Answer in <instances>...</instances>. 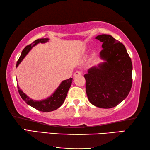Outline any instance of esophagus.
<instances>
[{"label": "esophagus", "instance_id": "34e87169", "mask_svg": "<svg viewBox=\"0 0 150 150\" xmlns=\"http://www.w3.org/2000/svg\"><path fill=\"white\" fill-rule=\"evenodd\" d=\"M81 74H82V73H81V71H77L75 72L74 73V77H76V76H79V75H81Z\"/></svg>", "mask_w": 150, "mask_h": 150}]
</instances>
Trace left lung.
Wrapping results in <instances>:
<instances>
[{
	"mask_svg": "<svg viewBox=\"0 0 150 150\" xmlns=\"http://www.w3.org/2000/svg\"><path fill=\"white\" fill-rule=\"evenodd\" d=\"M95 38L103 42L100 57L104 60L84 75L86 93L98 108L115 107L127 97L132 85V63L124 45L110 35Z\"/></svg>",
	"mask_w": 150,
	"mask_h": 150,
	"instance_id": "left-lung-1",
	"label": "left lung"
}]
</instances>
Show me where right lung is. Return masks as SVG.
Masks as SVG:
<instances>
[{
    "label": "right lung",
    "instance_id": "add662e5",
    "mask_svg": "<svg viewBox=\"0 0 150 150\" xmlns=\"http://www.w3.org/2000/svg\"><path fill=\"white\" fill-rule=\"evenodd\" d=\"M48 41H49V39L48 38L38 39L36 40H35L32 44L25 47L24 49L22 50L21 55H20V58L18 60L16 63V67L18 66L20 62L23 60L25 56L28 54V52L33 47L36 45L38 44H39V43L44 44V43H46ZM72 80V78H69L68 79L63 81L61 83L59 87H57V89L55 90V92L53 93L52 95L42 100H35L31 99L29 96H28L23 91L20 89L19 86L18 85L17 87L18 89V93L20 96H21L22 99H23L28 105L31 106L32 107L35 108L38 110L42 112H51L56 110V109L59 108L60 106L63 105V103L64 102L66 98V96H67L68 91H69L71 85Z\"/></svg>",
    "mask_w": 150,
    "mask_h": 150
}]
</instances>
